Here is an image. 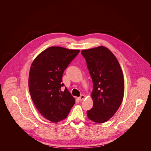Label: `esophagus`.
Wrapping results in <instances>:
<instances>
[{
  "label": "esophagus",
  "mask_w": 151,
  "mask_h": 151,
  "mask_svg": "<svg viewBox=\"0 0 151 151\" xmlns=\"http://www.w3.org/2000/svg\"><path fill=\"white\" fill-rule=\"evenodd\" d=\"M85 98V96H84V95H83V94H81L79 97L78 98V99L79 100V101H82L83 100H84V99Z\"/></svg>",
  "instance_id": "1"
}]
</instances>
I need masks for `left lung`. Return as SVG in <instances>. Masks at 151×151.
I'll return each mask as SVG.
<instances>
[{"label": "left lung", "instance_id": "obj_1", "mask_svg": "<svg viewBox=\"0 0 151 151\" xmlns=\"http://www.w3.org/2000/svg\"><path fill=\"white\" fill-rule=\"evenodd\" d=\"M93 84L91 97L93 108L88 110V118L101 123L109 121L122 104L124 81L121 67L112 52L104 46L81 52Z\"/></svg>", "mask_w": 151, "mask_h": 151}]
</instances>
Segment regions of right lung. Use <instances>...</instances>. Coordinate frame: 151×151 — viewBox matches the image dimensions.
Returning <instances> with one entry per match:
<instances>
[{
	"label": "right lung",
	"instance_id": "right-lung-1",
	"mask_svg": "<svg viewBox=\"0 0 151 151\" xmlns=\"http://www.w3.org/2000/svg\"><path fill=\"white\" fill-rule=\"evenodd\" d=\"M80 52L52 46L41 52L31 65L29 89L31 98L39 112L51 122L67 118L75 99L66 87L62 91L63 72Z\"/></svg>",
	"mask_w": 151,
	"mask_h": 151
}]
</instances>
